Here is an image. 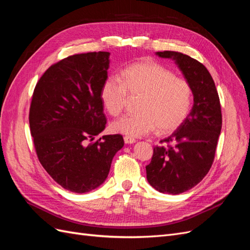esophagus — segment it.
Wrapping results in <instances>:
<instances>
[{
	"mask_svg": "<svg viewBox=\"0 0 250 250\" xmlns=\"http://www.w3.org/2000/svg\"><path fill=\"white\" fill-rule=\"evenodd\" d=\"M124 142H125V144H133V143H135V140L131 137H125Z\"/></svg>",
	"mask_w": 250,
	"mask_h": 250,
	"instance_id": "esophagus-1",
	"label": "esophagus"
}]
</instances>
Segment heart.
Listing matches in <instances>:
<instances>
[{"instance_id": "obj_1", "label": "heart", "mask_w": 250, "mask_h": 250, "mask_svg": "<svg viewBox=\"0 0 250 250\" xmlns=\"http://www.w3.org/2000/svg\"><path fill=\"white\" fill-rule=\"evenodd\" d=\"M121 77L122 81L115 77L103 81L100 99L104 109L110 116H119L125 107L128 93L142 95L138 105L140 112L115 121L112 131L139 138L156 129L160 133H170L184 123L192 103V89L186 80L150 59L128 65Z\"/></svg>"}]
</instances>
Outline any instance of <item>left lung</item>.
<instances>
[{
    "mask_svg": "<svg viewBox=\"0 0 250 250\" xmlns=\"http://www.w3.org/2000/svg\"><path fill=\"white\" fill-rule=\"evenodd\" d=\"M155 54L175 62L194 98L184 123L162 141L169 145L154 147L152 160L146 167L151 187L161 193L176 195L191 190L209 171L222 127L221 106L215 82L202 63L179 52Z\"/></svg>",
    "mask_w": 250,
    "mask_h": 250,
    "instance_id": "8db88e82",
    "label": "left lung"
}]
</instances>
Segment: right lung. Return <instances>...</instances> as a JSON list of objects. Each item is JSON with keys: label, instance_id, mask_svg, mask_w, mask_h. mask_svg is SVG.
<instances>
[{"label": "right lung", "instance_id": "add662e5", "mask_svg": "<svg viewBox=\"0 0 250 250\" xmlns=\"http://www.w3.org/2000/svg\"><path fill=\"white\" fill-rule=\"evenodd\" d=\"M109 55L100 51L66 57L51 65L34 88L29 123L36 154L49 175L74 193L100 187L124 146L121 134L87 145L106 125L100 89Z\"/></svg>", "mask_w": 250, "mask_h": 250}]
</instances>
